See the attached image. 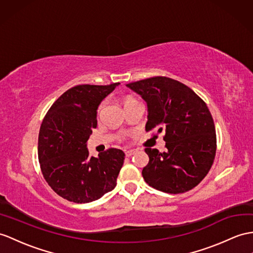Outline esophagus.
Here are the masks:
<instances>
[{"label":"esophagus","mask_w":253,"mask_h":253,"mask_svg":"<svg viewBox=\"0 0 253 253\" xmlns=\"http://www.w3.org/2000/svg\"><path fill=\"white\" fill-rule=\"evenodd\" d=\"M135 153V150L134 149H131V150H126V157H131V156H133Z\"/></svg>","instance_id":"1"}]
</instances>
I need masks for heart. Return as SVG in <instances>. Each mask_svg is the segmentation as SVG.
<instances>
[{
	"mask_svg": "<svg viewBox=\"0 0 253 253\" xmlns=\"http://www.w3.org/2000/svg\"><path fill=\"white\" fill-rule=\"evenodd\" d=\"M127 102H130V101H127ZM103 106H104V105H103V104H102V105H100V107H98V109H97V113H98V114H100V113L102 112Z\"/></svg>",
	"mask_w": 253,
	"mask_h": 253,
	"instance_id": "obj_1",
	"label": "heart"
}]
</instances>
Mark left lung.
Segmentation results:
<instances>
[{
	"instance_id": "obj_1",
	"label": "left lung",
	"mask_w": 253,
	"mask_h": 253,
	"mask_svg": "<svg viewBox=\"0 0 253 253\" xmlns=\"http://www.w3.org/2000/svg\"><path fill=\"white\" fill-rule=\"evenodd\" d=\"M147 103L146 131L164 132L166 150L146 148L145 181L165 193H183L204 179L215 156L214 123L205 102L175 79L152 77L126 84Z\"/></svg>"
}]
</instances>
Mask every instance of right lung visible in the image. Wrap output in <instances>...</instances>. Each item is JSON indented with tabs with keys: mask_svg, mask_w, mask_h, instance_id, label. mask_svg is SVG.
Wrapping results in <instances>:
<instances>
[{
	"mask_svg": "<svg viewBox=\"0 0 253 253\" xmlns=\"http://www.w3.org/2000/svg\"><path fill=\"white\" fill-rule=\"evenodd\" d=\"M119 84L76 85L53 103L42 122V173L54 192L67 201L93 202L116 187L125 152L110 148L97 158L90 157L87 143L97 125L98 106Z\"/></svg>",
	"mask_w": 253,
	"mask_h": 253,
	"instance_id": "add662e5",
	"label": "right lung"
}]
</instances>
